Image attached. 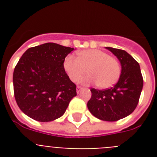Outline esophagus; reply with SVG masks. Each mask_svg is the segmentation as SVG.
<instances>
[{
    "mask_svg": "<svg viewBox=\"0 0 157 157\" xmlns=\"http://www.w3.org/2000/svg\"><path fill=\"white\" fill-rule=\"evenodd\" d=\"M82 90V86H78L77 88H76V90H77V93H78H78H79L80 91Z\"/></svg>",
    "mask_w": 157,
    "mask_h": 157,
    "instance_id": "1",
    "label": "esophagus"
}]
</instances>
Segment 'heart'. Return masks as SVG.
<instances>
[{"instance_id": "b5f03b06", "label": "heart", "mask_w": 157, "mask_h": 157, "mask_svg": "<svg viewBox=\"0 0 157 157\" xmlns=\"http://www.w3.org/2000/svg\"><path fill=\"white\" fill-rule=\"evenodd\" d=\"M65 71L74 82L79 81L87 72L90 75L81 80L85 85L98 84L107 89L116 84L121 74L120 63L107 52L99 49H86L78 53V58L67 56L63 62Z\"/></svg>"}]
</instances>
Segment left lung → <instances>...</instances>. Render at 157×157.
Listing matches in <instances>:
<instances>
[{
	"instance_id": "left-lung-1",
	"label": "left lung",
	"mask_w": 157,
	"mask_h": 157,
	"mask_svg": "<svg viewBox=\"0 0 157 157\" xmlns=\"http://www.w3.org/2000/svg\"><path fill=\"white\" fill-rule=\"evenodd\" d=\"M121 63V75L114 86L106 90L92 88L87 107L91 114L104 121L114 122L130 115L139 101L143 78L139 63L126 51L106 47Z\"/></svg>"
}]
</instances>
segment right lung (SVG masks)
I'll use <instances>...</instances> for the list:
<instances>
[{
	"label": "right lung",
	"mask_w": 157,
	"mask_h": 157,
	"mask_svg": "<svg viewBox=\"0 0 157 157\" xmlns=\"http://www.w3.org/2000/svg\"><path fill=\"white\" fill-rule=\"evenodd\" d=\"M73 48L45 43L29 48L13 72L14 95L20 110L34 120L50 122L64 114L77 95L63 62Z\"/></svg>",
	"instance_id": "right-lung-1"
}]
</instances>
